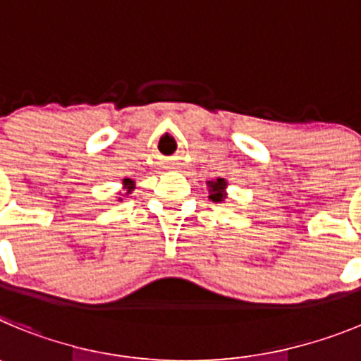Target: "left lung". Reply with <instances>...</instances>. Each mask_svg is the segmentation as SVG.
<instances>
[{
  "label": "left lung",
  "instance_id": "left-lung-1",
  "mask_svg": "<svg viewBox=\"0 0 361 361\" xmlns=\"http://www.w3.org/2000/svg\"><path fill=\"white\" fill-rule=\"evenodd\" d=\"M208 185V194H210V200L214 201V203H221V201H224V197L228 196V181L224 180V178H217V180H212V181H207Z\"/></svg>",
  "mask_w": 361,
  "mask_h": 361
}]
</instances>
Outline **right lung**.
<instances>
[{
	"mask_svg": "<svg viewBox=\"0 0 361 361\" xmlns=\"http://www.w3.org/2000/svg\"><path fill=\"white\" fill-rule=\"evenodd\" d=\"M123 188L126 192H124V194H121V196H128V194H131V190H133L135 188V180H130V178H124L123 180ZM123 200V197H119V201Z\"/></svg>",
	"mask_w": 361,
	"mask_h": 361,
	"instance_id": "1",
	"label": "right lung"
}]
</instances>
